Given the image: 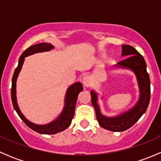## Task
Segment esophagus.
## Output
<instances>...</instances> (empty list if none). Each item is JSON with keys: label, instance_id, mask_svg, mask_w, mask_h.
<instances>
[{"label": "esophagus", "instance_id": "34e87169", "mask_svg": "<svg viewBox=\"0 0 161 161\" xmlns=\"http://www.w3.org/2000/svg\"><path fill=\"white\" fill-rule=\"evenodd\" d=\"M82 84L86 87L90 86L91 84H92V81H91L90 76H88V75L84 76V77L82 78Z\"/></svg>", "mask_w": 161, "mask_h": 161}]
</instances>
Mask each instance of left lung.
<instances>
[{
    "instance_id": "8db88e82",
    "label": "left lung",
    "mask_w": 161,
    "mask_h": 161,
    "mask_svg": "<svg viewBox=\"0 0 161 161\" xmlns=\"http://www.w3.org/2000/svg\"><path fill=\"white\" fill-rule=\"evenodd\" d=\"M121 55L129 57L118 62L116 67L131 69L136 75L140 92L137 103L131 109L118 116L108 118L100 112L97 92L93 90L90 92L91 102L95 109L99 125L103 129L112 131H123L131 128L147 111L150 100V76L147 71V64L143 57L129 45H122Z\"/></svg>"
}]
</instances>
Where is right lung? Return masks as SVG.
Here are the masks:
<instances>
[{
	"label": "right lung",
	"instance_id": "obj_1",
	"mask_svg": "<svg viewBox=\"0 0 161 161\" xmlns=\"http://www.w3.org/2000/svg\"><path fill=\"white\" fill-rule=\"evenodd\" d=\"M53 45L47 43H38V44L32 45V46L27 48L22 53L20 58H19V64H18V67L14 70V75H13L12 77V82H11V95L13 107H14V110L17 112V114L20 117L21 119L24 121V123L29 128H30L31 129L36 131V132L40 133V134H56V133L61 132V131L65 130L68 127H69V125H70L71 123V120H72L73 117H74L78 95H79V93L81 91L83 90L82 85L79 82H75L73 85H71V86H69L68 88L67 92H66L64 109H63L61 114L59 115V117L56 120L49 123V124L42 125H36L34 123L31 122L29 120H27L24 117V115L21 113L19 106H18L17 99H16V81H17V78L19 76V72H20L21 69H22L25 58L29 56V55H32L33 53H39V52L48 51V50H50L53 49Z\"/></svg>",
	"mask_w": 161,
	"mask_h": 161
}]
</instances>
